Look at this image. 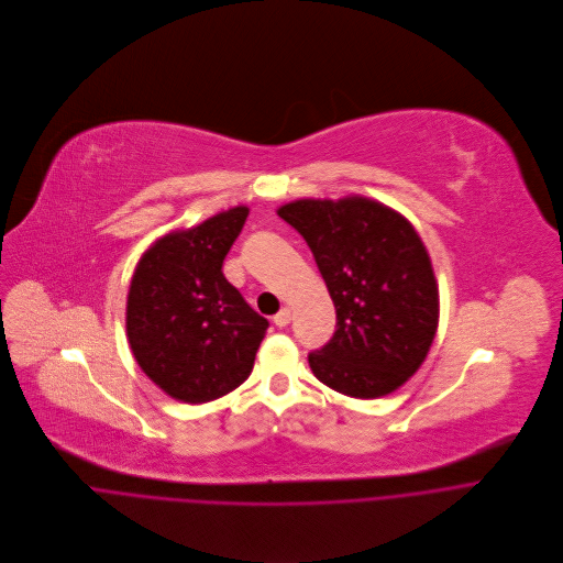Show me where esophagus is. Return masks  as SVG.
I'll use <instances>...</instances> for the list:
<instances>
[{"instance_id": "obj_1", "label": "esophagus", "mask_w": 563, "mask_h": 563, "mask_svg": "<svg viewBox=\"0 0 563 563\" xmlns=\"http://www.w3.org/2000/svg\"><path fill=\"white\" fill-rule=\"evenodd\" d=\"M289 322H291V309L283 307V309L274 316V324H276V327H287Z\"/></svg>"}]
</instances>
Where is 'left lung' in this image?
Listing matches in <instances>:
<instances>
[{
    "label": "left lung",
    "instance_id": "1",
    "mask_svg": "<svg viewBox=\"0 0 563 563\" xmlns=\"http://www.w3.org/2000/svg\"><path fill=\"white\" fill-rule=\"evenodd\" d=\"M309 245L335 307V333L309 353L313 376L349 398H383L424 362L440 318L438 280L416 228L364 197L278 210Z\"/></svg>",
    "mask_w": 563,
    "mask_h": 563
}]
</instances>
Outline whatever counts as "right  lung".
<instances>
[{"label":"right lung","instance_id":"obj_1","mask_svg":"<svg viewBox=\"0 0 563 563\" xmlns=\"http://www.w3.org/2000/svg\"><path fill=\"white\" fill-rule=\"evenodd\" d=\"M250 210L158 239L139 261L125 307L134 360L169 398L203 405L241 387L269 322L223 276Z\"/></svg>","mask_w":563,"mask_h":563}]
</instances>
